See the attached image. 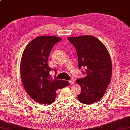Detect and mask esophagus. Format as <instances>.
<instances>
[{"label": "esophagus", "instance_id": "1", "mask_svg": "<svg viewBox=\"0 0 130 130\" xmlns=\"http://www.w3.org/2000/svg\"><path fill=\"white\" fill-rule=\"evenodd\" d=\"M69 83L70 85H73V84H74V83H75V80H74V79L70 80H69Z\"/></svg>", "mask_w": 130, "mask_h": 130}]
</instances>
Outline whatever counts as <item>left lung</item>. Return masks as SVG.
Masks as SVG:
<instances>
[{"label":"left lung","instance_id":"left-lung-1","mask_svg":"<svg viewBox=\"0 0 130 130\" xmlns=\"http://www.w3.org/2000/svg\"><path fill=\"white\" fill-rule=\"evenodd\" d=\"M68 40L75 48L79 68H85L86 77L77 79L81 87L78 99L85 104L95 103L102 98L110 82L112 64L107 48L91 35L70 37Z\"/></svg>","mask_w":130,"mask_h":130}]
</instances>
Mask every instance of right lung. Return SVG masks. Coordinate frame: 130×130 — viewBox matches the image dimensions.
I'll return each instance as SVG.
<instances>
[{
    "mask_svg": "<svg viewBox=\"0 0 130 130\" xmlns=\"http://www.w3.org/2000/svg\"><path fill=\"white\" fill-rule=\"evenodd\" d=\"M61 39L55 36L38 37L26 45L23 52L20 63L23 86L30 97L39 104L53 103L58 89L69 85L67 80L51 78L50 72L52 69L47 63L53 46Z\"/></svg>",
    "mask_w": 130,
    "mask_h": 130,
    "instance_id": "obj_1",
    "label": "right lung"
}]
</instances>
